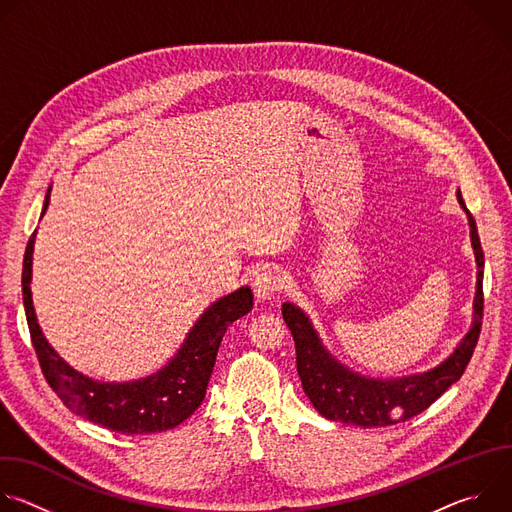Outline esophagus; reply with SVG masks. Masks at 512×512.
I'll use <instances>...</instances> for the list:
<instances>
[{
  "label": "esophagus",
  "instance_id": "esophagus-1",
  "mask_svg": "<svg viewBox=\"0 0 512 512\" xmlns=\"http://www.w3.org/2000/svg\"><path fill=\"white\" fill-rule=\"evenodd\" d=\"M283 285H285L283 277L273 269H261L253 279V291L257 300H269L277 296L283 289Z\"/></svg>",
  "mask_w": 512,
  "mask_h": 512
}]
</instances>
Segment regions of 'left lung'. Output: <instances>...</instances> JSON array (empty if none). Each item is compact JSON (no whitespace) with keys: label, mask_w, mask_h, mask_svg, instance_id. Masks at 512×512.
I'll return each mask as SVG.
<instances>
[{"label":"left lung","mask_w":512,"mask_h":512,"mask_svg":"<svg viewBox=\"0 0 512 512\" xmlns=\"http://www.w3.org/2000/svg\"><path fill=\"white\" fill-rule=\"evenodd\" d=\"M458 198L466 208L460 192ZM470 233L478 263L474 324L456 352L446 362H442L440 367L425 375L403 377L397 381H373L358 377L344 369L324 350L318 334L302 310L291 304H283V320L291 334H294L296 342L298 375L308 399L314 403L320 415L358 427H387L425 411L437 397H442L456 381H460L478 344L484 314V253L472 214Z\"/></svg>","instance_id":"left-lung-1"}]
</instances>
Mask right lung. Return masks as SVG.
<instances>
[{
  "mask_svg": "<svg viewBox=\"0 0 512 512\" xmlns=\"http://www.w3.org/2000/svg\"><path fill=\"white\" fill-rule=\"evenodd\" d=\"M50 192V190H48ZM50 202L46 196L44 210ZM32 233L22 267V296L32 346L36 350L42 375L60 401L77 415L103 425L111 431L158 433L180 425L202 403L214 369V360L221 340L235 320L249 314L253 308L251 287H241L235 294L212 304L190 330L184 346L160 373L135 383H97L72 371L68 364L50 348L40 332L32 306Z\"/></svg>",
  "mask_w": 512,
  "mask_h": 512,
  "instance_id": "obj_1",
  "label": "right lung"
}]
</instances>
